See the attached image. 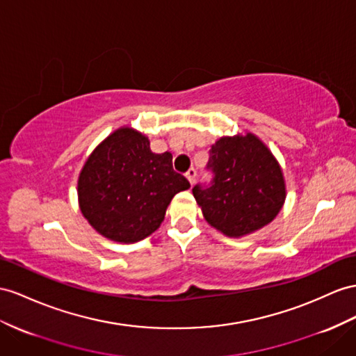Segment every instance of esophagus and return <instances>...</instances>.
I'll use <instances>...</instances> for the list:
<instances>
[{
    "instance_id": "34e87169",
    "label": "esophagus",
    "mask_w": 356,
    "mask_h": 356,
    "mask_svg": "<svg viewBox=\"0 0 356 356\" xmlns=\"http://www.w3.org/2000/svg\"><path fill=\"white\" fill-rule=\"evenodd\" d=\"M195 177H197V171H195L194 168H189V170L186 171V179L189 180L191 185L195 184Z\"/></svg>"
}]
</instances>
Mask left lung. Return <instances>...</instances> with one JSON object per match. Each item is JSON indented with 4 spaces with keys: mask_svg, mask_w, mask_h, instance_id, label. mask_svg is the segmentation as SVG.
Returning <instances> with one entry per match:
<instances>
[{
    "mask_svg": "<svg viewBox=\"0 0 356 356\" xmlns=\"http://www.w3.org/2000/svg\"><path fill=\"white\" fill-rule=\"evenodd\" d=\"M211 180L193 194L206 221L230 238L256 232L277 216L286 198L282 172L257 136L218 140L209 150Z\"/></svg>",
    "mask_w": 356,
    "mask_h": 356,
    "instance_id": "8db88e82",
    "label": "left lung"
}]
</instances>
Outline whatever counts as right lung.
Here are the masks:
<instances>
[{"instance_id":"add662e5","label":"right lung","mask_w":356,"mask_h":356,"mask_svg":"<svg viewBox=\"0 0 356 356\" xmlns=\"http://www.w3.org/2000/svg\"><path fill=\"white\" fill-rule=\"evenodd\" d=\"M191 185L171 153H153L140 132L122 127L87 159L78 180L81 212L105 238L136 242L163 221L171 198Z\"/></svg>"}]
</instances>
